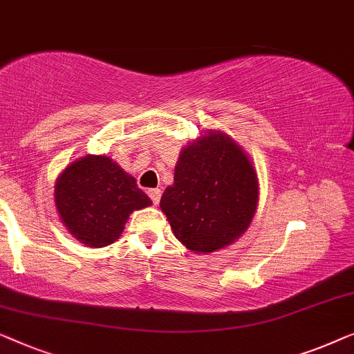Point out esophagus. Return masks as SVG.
<instances>
[{
  "label": "esophagus",
  "instance_id": "34e87169",
  "mask_svg": "<svg viewBox=\"0 0 354 354\" xmlns=\"http://www.w3.org/2000/svg\"><path fill=\"white\" fill-rule=\"evenodd\" d=\"M147 194H149V197H151L153 205H157V203L160 202V197H162L160 189H149Z\"/></svg>",
  "mask_w": 354,
  "mask_h": 354
}]
</instances>
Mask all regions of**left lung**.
Masks as SVG:
<instances>
[{
  "label": "left lung",
  "instance_id": "obj_1",
  "mask_svg": "<svg viewBox=\"0 0 354 354\" xmlns=\"http://www.w3.org/2000/svg\"><path fill=\"white\" fill-rule=\"evenodd\" d=\"M257 203V173L245 152L226 134L208 133L181 152L160 208L179 242L208 253L241 237Z\"/></svg>",
  "mask_w": 354,
  "mask_h": 354
}]
</instances>
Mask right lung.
Here are the masks:
<instances>
[{
	"label": "right lung",
	"instance_id": "obj_1",
	"mask_svg": "<svg viewBox=\"0 0 354 354\" xmlns=\"http://www.w3.org/2000/svg\"><path fill=\"white\" fill-rule=\"evenodd\" d=\"M56 207L68 232L88 247L115 242L129 213L151 205V198L106 156H86L67 167L54 189Z\"/></svg>",
	"mask_w": 354,
	"mask_h": 354
}]
</instances>
